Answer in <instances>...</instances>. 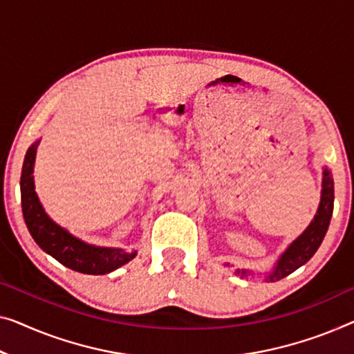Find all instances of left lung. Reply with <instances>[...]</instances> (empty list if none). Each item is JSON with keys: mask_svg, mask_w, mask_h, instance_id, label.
<instances>
[{"mask_svg": "<svg viewBox=\"0 0 354 354\" xmlns=\"http://www.w3.org/2000/svg\"><path fill=\"white\" fill-rule=\"evenodd\" d=\"M332 211H334V179H332L329 168L324 167L323 183H321V200L315 218L308 224V227L281 252V256L273 263L272 270L263 272L266 281H278V279L288 277L289 273L295 272L299 267H302L304 263L312 259L319 245L323 243L332 218ZM235 272L241 277L254 275V272L250 268H236Z\"/></svg>", "mask_w": 354, "mask_h": 354, "instance_id": "left-lung-1", "label": "left lung"}]
</instances>
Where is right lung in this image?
Returning <instances> with one entry per match:
<instances>
[{
  "instance_id": "add662e5",
  "label": "right lung",
  "mask_w": 354,
  "mask_h": 354,
  "mask_svg": "<svg viewBox=\"0 0 354 354\" xmlns=\"http://www.w3.org/2000/svg\"><path fill=\"white\" fill-rule=\"evenodd\" d=\"M41 140L35 141L25 154L22 176H20V194H22V211L26 227L42 251L54 257L63 266L87 275H104L122 267L136 256V251H125L122 248L95 246L77 239L62 227L46 213L35 191V160L36 149Z\"/></svg>"
}]
</instances>
